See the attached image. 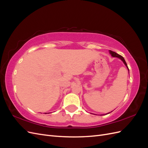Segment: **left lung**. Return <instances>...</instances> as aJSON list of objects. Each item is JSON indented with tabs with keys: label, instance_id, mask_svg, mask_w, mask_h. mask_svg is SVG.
<instances>
[{
	"label": "left lung",
	"instance_id": "left-lung-1",
	"mask_svg": "<svg viewBox=\"0 0 148 148\" xmlns=\"http://www.w3.org/2000/svg\"><path fill=\"white\" fill-rule=\"evenodd\" d=\"M109 53H110V55L112 56L113 57H117V58H119V59H120L121 60H122L123 62V64H125V65L127 66V68L128 69V73H129V69H128V66H127V63H126V62H125V59H124V58L122 56H120V55H119V54H118V53H117L116 52H113V51H109ZM110 112H109V113H107V114H103V115H107V114H110ZM95 115H96V114H95Z\"/></svg>",
	"mask_w": 148,
	"mask_h": 148
}]
</instances>
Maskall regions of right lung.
I'll use <instances>...</instances> for the list:
<instances>
[{
    "instance_id": "obj_1",
    "label": "right lung",
    "mask_w": 148,
    "mask_h": 148,
    "mask_svg": "<svg viewBox=\"0 0 148 148\" xmlns=\"http://www.w3.org/2000/svg\"><path fill=\"white\" fill-rule=\"evenodd\" d=\"M44 114H47V113H44Z\"/></svg>"
}]
</instances>
